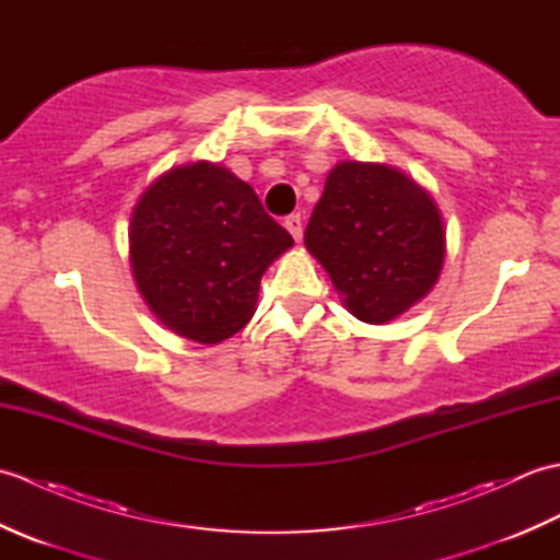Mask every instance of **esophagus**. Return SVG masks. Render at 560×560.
<instances>
[{
	"mask_svg": "<svg viewBox=\"0 0 560 560\" xmlns=\"http://www.w3.org/2000/svg\"><path fill=\"white\" fill-rule=\"evenodd\" d=\"M283 225H287L295 243L303 241V219H301V213H291V217H287V221H283Z\"/></svg>",
	"mask_w": 560,
	"mask_h": 560,
	"instance_id": "obj_1",
	"label": "esophagus"
}]
</instances>
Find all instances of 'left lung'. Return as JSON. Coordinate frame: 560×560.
Returning a JSON list of instances; mask_svg holds the SVG:
<instances>
[{
	"label": "left lung",
	"instance_id": "obj_1",
	"mask_svg": "<svg viewBox=\"0 0 560 560\" xmlns=\"http://www.w3.org/2000/svg\"><path fill=\"white\" fill-rule=\"evenodd\" d=\"M305 247L363 323L407 313L435 287L445 259L443 219L411 177L380 163L343 161L305 229Z\"/></svg>",
	"mask_w": 560,
	"mask_h": 560
}]
</instances>
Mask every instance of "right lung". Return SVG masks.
I'll return each mask as SVG.
<instances>
[{
	"instance_id": "right-lung-1",
	"label": "right lung",
	"mask_w": 560,
	"mask_h": 560,
	"mask_svg": "<svg viewBox=\"0 0 560 560\" xmlns=\"http://www.w3.org/2000/svg\"><path fill=\"white\" fill-rule=\"evenodd\" d=\"M291 245L255 189L207 161L161 175L129 221L141 295L165 327L199 343L249 323L261 273Z\"/></svg>"
}]
</instances>
